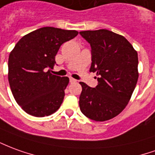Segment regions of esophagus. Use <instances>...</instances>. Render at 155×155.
I'll return each mask as SVG.
<instances>
[{"label": "esophagus", "mask_w": 155, "mask_h": 155, "mask_svg": "<svg viewBox=\"0 0 155 155\" xmlns=\"http://www.w3.org/2000/svg\"><path fill=\"white\" fill-rule=\"evenodd\" d=\"M76 80H74L73 78H70V83H74V82H76Z\"/></svg>", "instance_id": "obj_1"}]
</instances>
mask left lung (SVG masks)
<instances>
[{
	"label": "left lung",
	"instance_id": "obj_1",
	"mask_svg": "<svg viewBox=\"0 0 155 155\" xmlns=\"http://www.w3.org/2000/svg\"><path fill=\"white\" fill-rule=\"evenodd\" d=\"M80 34L91 48L90 71L98 76L95 88L80 82V108L88 118L107 121L122 112L130 100L138 79V53L124 37L107 29Z\"/></svg>",
	"mask_w": 155,
	"mask_h": 155
}]
</instances>
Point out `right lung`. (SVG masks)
Listing matches in <instances>:
<instances>
[{
  "label": "right lung",
  "mask_w": 155,
  "mask_h": 155,
  "mask_svg": "<svg viewBox=\"0 0 155 155\" xmlns=\"http://www.w3.org/2000/svg\"><path fill=\"white\" fill-rule=\"evenodd\" d=\"M77 35L75 30L41 28L22 37L10 53V87L28 114L42 117L60 107L70 80L51 74L50 69L60 46Z\"/></svg>",
  "instance_id": "1"
}]
</instances>
